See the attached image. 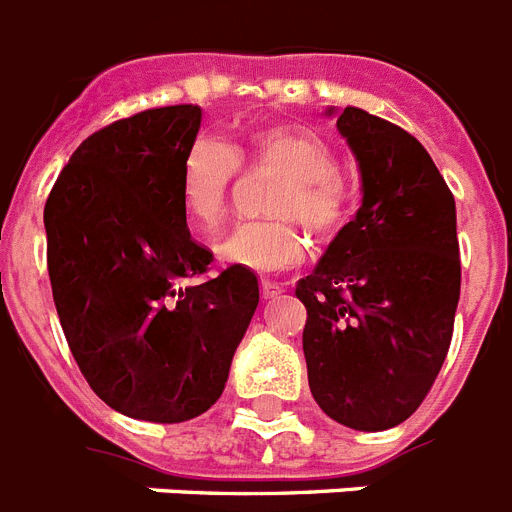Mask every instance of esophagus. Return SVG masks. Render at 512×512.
Listing matches in <instances>:
<instances>
[{"label": "esophagus", "instance_id": "esophagus-1", "mask_svg": "<svg viewBox=\"0 0 512 512\" xmlns=\"http://www.w3.org/2000/svg\"><path fill=\"white\" fill-rule=\"evenodd\" d=\"M280 293H282V285H277V282H272V280L261 282V296L264 298H277Z\"/></svg>", "mask_w": 512, "mask_h": 512}]
</instances>
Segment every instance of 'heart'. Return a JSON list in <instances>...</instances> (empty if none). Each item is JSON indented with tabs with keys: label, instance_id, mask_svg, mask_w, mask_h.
<instances>
[{
	"label": "heart",
	"instance_id": "b5f03b06",
	"mask_svg": "<svg viewBox=\"0 0 512 512\" xmlns=\"http://www.w3.org/2000/svg\"><path fill=\"white\" fill-rule=\"evenodd\" d=\"M240 161L251 169L280 171L272 198L277 219L240 222L219 240L222 261L253 272H280L304 259L306 240L296 219L314 235H333L346 219V187L338 177V155L322 137L296 126H267L240 147L200 134L182 161V203L200 232L219 230L240 177Z\"/></svg>",
	"mask_w": 512,
	"mask_h": 512
}]
</instances>
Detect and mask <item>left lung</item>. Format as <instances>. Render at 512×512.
Listing matches in <instances>:
<instances>
[{
    "mask_svg": "<svg viewBox=\"0 0 512 512\" xmlns=\"http://www.w3.org/2000/svg\"><path fill=\"white\" fill-rule=\"evenodd\" d=\"M333 113V110H327ZM362 206L298 280L314 402L354 431H386L423 404L447 359L460 245L455 195L410 132L346 108Z\"/></svg>",
    "mask_w": 512,
    "mask_h": 512,
    "instance_id": "8db88e82",
    "label": "left lung"
}]
</instances>
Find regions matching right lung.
<instances>
[{"label":"right lung","mask_w":512,"mask_h":512,"mask_svg":"<svg viewBox=\"0 0 512 512\" xmlns=\"http://www.w3.org/2000/svg\"><path fill=\"white\" fill-rule=\"evenodd\" d=\"M198 105L150 108L89 134L44 206L47 269L65 341L102 402L182 423L222 396L259 306L251 269L208 275L187 230L182 161Z\"/></svg>","instance_id":"obj_1"}]
</instances>
